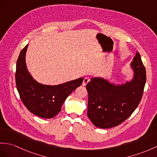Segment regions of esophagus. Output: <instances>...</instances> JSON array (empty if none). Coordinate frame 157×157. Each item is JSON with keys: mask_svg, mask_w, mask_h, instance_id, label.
I'll return each instance as SVG.
<instances>
[{"mask_svg": "<svg viewBox=\"0 0 157 157\" xmlns=\"http://www.w3.org/2000/svg\"><path fill=\"white\" fill-rule=\"evenodd\" d=\"M90 81V79H89V78H88V77H85V78H84V80H83V82H82V85L83 86H86V85H87V83L89 82Z\"/></svg>", "mask_w": 157, "mask_h": 157, "instance_id": "34e87169", "label": "esophagus"}]
</instances>
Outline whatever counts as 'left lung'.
<instances>
[{"label":"left lung","mask_w":157,"mask_h":157,"mask_svg":"<svg viewBox=\"0 0 157 157\" xmlns=\"http://www.w3.org/2000/svg\"><path fill=\"white\" fill-rule=\"evenodd\" d=\"M131 66L133 71L131 81L116 85L104 78L94 77L86 85L87 116L97 127L109 128L118 126L139 105L146 83V70L138 52Z\"/></svg>","instance_id":"left-lung-1"}]
</instances>
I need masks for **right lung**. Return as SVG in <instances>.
<instances>
[{
  "label": "right lung",
  "mask_w": 157,
  "mask_h": 157,
  "mask_svg": "<svg viewBox=\"0 0 157 157\" xmlns=\"http://www.w3.org/2000/svg\"><path fill=\"white\" fill-rule=\"evenodd\" d=\"M27 44L22 50L17 62V89L23 104L35 115L51 118L60 110L68 96L81 85L83 78H79L58 85H46L38 82L29 72L26 64Z\"/></svg>",
  "instance_id": "right-lung-1"
}]
</instances>
